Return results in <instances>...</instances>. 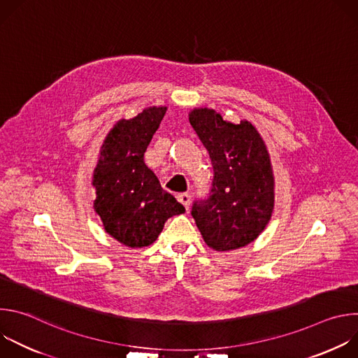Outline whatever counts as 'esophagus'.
I'll return each mask as SVG.
<instances>
[{"instance_id": "34e87169", "label": "esophagus", "mask_w": 358, "mask_h": 358, "mask_svg": "<svg viewBox=\"0 0 358 358\" xmlns=\"http://www.w3.org/2000/svg\"><path fill=\"white\" fill-rule=\"evenodd\" d=\"M177 198H178V201L182 203V206H184L187 210L189 208V203H191V195H189V194L182 192V194H178Z\"/></svg>"}]
</instances>
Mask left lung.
Wrapping results in <instances>:
<instances>
[{
	"label": "left lung",
	"mask_w": 358,
	"mask_h": 358,
	"mask_svg": "<svg viewBox=\"0 0 358 358\" xmlns=\"http://www.w3.org/2000/svg\"><path fill=\"white\" fill-rule=\"evenodd\" d=\"M189 123L214 167L210 195L194 201L191 215L210 248H242L259 236L273 211L275 178L265 141L249 122H225L214 109H194Z\"/></svg>",
	"instance_id": "obj_1"
}]
</instances>
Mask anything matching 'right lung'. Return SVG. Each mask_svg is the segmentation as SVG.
<instances>
[{
	"label": "right lung",
	"mask_w": 358,
	"mask_h": 358,
	"mask_svg": "<svg viewBox=\"0 0 358 358\" xmlns=\"http://www.w3.org/2000/svg\"><path fill=\"white\" fill-rule=\"evenodd\" d=\"M166 112L164 106H152L119 120L101 145L93 173L94 211L105 231L130 248L151 245L169 218L185 213L144 163L147 145Z\"/></svg>",
	"instance_id": "add662e5"
}]
</instances>
